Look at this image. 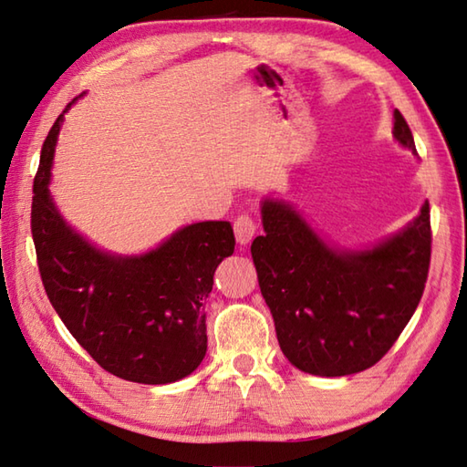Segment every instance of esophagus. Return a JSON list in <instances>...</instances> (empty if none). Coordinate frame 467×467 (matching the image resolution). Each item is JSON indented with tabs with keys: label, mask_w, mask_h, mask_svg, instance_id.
Wrapping results in <instances>:
<instances>
[{
	"label": "esophagus",
	"mask_w": 467,
	"mask_h": 467,
	"mask_svg": "<svg viewBox=\"0 0 467 467\" xmlns=\"http://www.w3.org/2000/svg\"><path fill=\"white\" fill-rule=\"evenodd\" d=\"M234 232L237 244L248 245L254 240V235H256V222L250 215H240L234 222Z\"/></svg>",
	"instance_id": "1"
}]
</instances>
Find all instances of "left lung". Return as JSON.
I'll list each match as a JSON object with an SVG mask.
<instances>
[{"label":"left lung","mask_w":467,"mask_h":467,"mask_svg":"<svg viewBox=\"0 0 467 467\" xmlns=\"http://www.w3.org/2000/svg\"><path fill=\"white\" fill-rule=\"evenodd\" d=\"M392 136L417 154L399 109ZM262 225L252 258L288 362L325 378L380 362L423 296L431 260L429 201L400 232L364 248L325 242L283 199L262 201Z\"/></svg>","instance_id":"left-lung-1"}]
</instances>
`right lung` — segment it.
Returning a JSON list of instances; mask_svg holds the SVG:
<instances>
[{
	"label": "right lung",
	"instance_id": "right-lung-1",
	"mask_svg": "<svg viewBox=\"0 0 467 467\" xmlns=\"http://www.w3.org/2000/svg\"><path fill=\"white\" fill-rule=\"evenodd\" d=\"M50 128L34 179L32 237L44 290L103 370L138 384L182 380L205 358V301L215 268L234 254L232 223L184 225L136 256L97 248L70 227L48 184L65 113Z\"/></svg>",
	"mask_w": 467,
	"mask_h": 467
}]
</instances>
